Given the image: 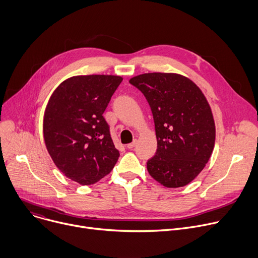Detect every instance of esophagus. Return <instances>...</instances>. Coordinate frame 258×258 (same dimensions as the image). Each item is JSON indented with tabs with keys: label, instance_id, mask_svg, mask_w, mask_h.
Segmentation results:
<instances>
[{
	"label": "esophagus",
	"instance_id": "34e87169",
	"mask_svg": "<svg viewBox=\"0 0 258 258\" xmlns=\"http://www.w3.org/2000/svg\"><path fill=\"white\" fill-rule=\"evenodd\" d=\"M136 145H137V140H134L132 143L127 144V145H126V147H127L128 149H133V148H134Z\"/></svg>",
	"mask_w": 258,
	"mask_h": 258
}]
</instances>
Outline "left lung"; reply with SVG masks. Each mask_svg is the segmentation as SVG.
Masks as SVG:
<instances>
[{
  "instance_id": "8db88e82",
  "label": "left lung",
  "mask_w": 258,
  "mask_h": 258,
  "mask_svg": "<svg viewBox=\"0 0 258 258\" xmlns=\"http://www.w3.org/2000/svg\"><path fill=\"white\" fill-rule=\"evenodd\" d=\"M150 106L158 148L148 173L166 187L190 183L209 162L216 127L209 102L198 86L181 75L151 73L134 77Z\"/></svg>"
}]
</instances>
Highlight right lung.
<instances>
[{"label":"right lung","instance_id":"add662e5","mask_svg":"<svg viewBox=\"0 0 258 258\" xmlns=\"http://www.w3.org/2000/svg\"><path fill=\"white\" fill-rule=\"evenodd\" d=\"M122 78L77 76L51 94L43 116V137L51 160L80 184L97 182L119 158L104 114Z\"/></svg>","mask_w":258,"mask_h":258}]
</instances>
